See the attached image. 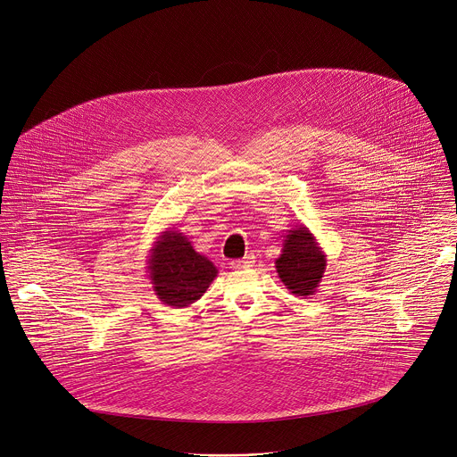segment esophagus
I'll return each instance as SVG.
<instances>
[{
  "label": "esophagus",
  "mask_w": 457,
  "mask_h": 457,
  "mask_svg": "<svg viewBox=\"0 0 457 457\" xmlns=\"http://www.w3.org/2000/svg\"><path fill=\"white\" fill-rule=\"evenodd\" d=\"M253 262H255V257H253L252 253H248V255H245L243 259L232 261L230 264H232V268H236V270H241V268H250V266H253Z\"/></svg>",
  "instance_id": "obj_1"
}]
</instances>
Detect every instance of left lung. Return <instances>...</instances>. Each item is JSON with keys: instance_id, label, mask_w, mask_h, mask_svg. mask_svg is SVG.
<instances>
[{"instance_id": "8db88e82", "label": "left lung", "mask_w": 457, "mask_h": 457, "mask_svg": "<svg viewBox=\"0 0 457 457\" xmlns=\"http://www.w3.org/2000/svg\"><path fill=\"white\" fill-rule=\"evenodd\" d=\"M276 268L279 279L294 295L317 294L326 271V253L306 225L299 223L287 232Z\"/></svg>"}]
</instances>
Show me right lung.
Here are the masks:
<instances>
[{"instance_id":"add662e5","label":"right lung","mask_w":457,"mask_h":457,"mask_svg":"<svg viewBox=\"0 0 457 457\" xmlns=\"http://www.w3.org/2000/svg\"><path fill=\"white\" fill-rule=\"evenodd\" d=\"M147 257L145 268L153 292L170 308L196 303L218 276L214 262L198 253L189 237L174 227L160 232Z\"/></svg>"}]
</instances>
